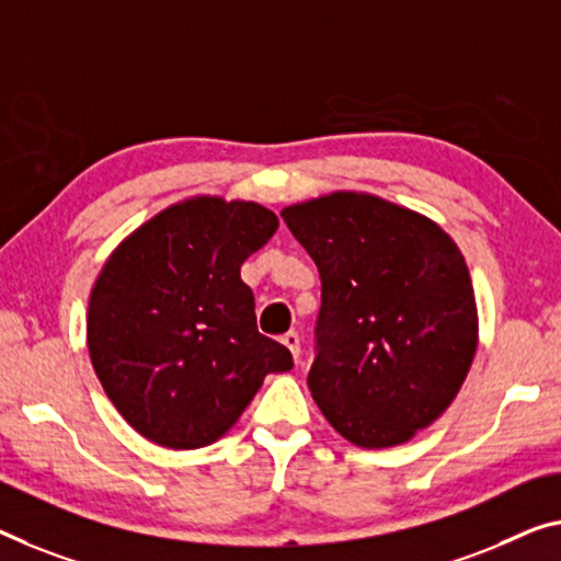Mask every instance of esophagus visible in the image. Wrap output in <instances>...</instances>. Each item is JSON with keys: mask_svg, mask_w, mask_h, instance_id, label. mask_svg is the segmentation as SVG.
<instances>
[{"mask_svg": "<svg viewBox=\"0 0 561 561\" xmlns=\"http://www.w3.org/2000/svg\"><path fill=\"white\" fill-rule=\"evenodd\" d=\"M280 343L293 353V358H298V353H300V339H298L296 331H288V333L280 339Z\"/></svg>", "mask_w": 561, "mask_h": 561, "instance_id": "esophagus-1", "label": "esophagus"}]
</instances>
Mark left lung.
I'll return each instance as SVG.
<instances>
[{
  "label": "left lung",
  "instance_id": "8db88e82",
  "mask_svg": "<svg viewBox=\"0 0 561 561\" xmlns=\"http://www.w3.org/2000/svg\"><path fill=\"white\" fill-rule=\"evenodd\" d=\"M280 215L323 286L310 396L360 449L411 442L451 407L479 346L459 245L426 215L360 191Z\"/></svg>",
  "mask_w": 561,
  "mask_h": 561
}]
</instances>
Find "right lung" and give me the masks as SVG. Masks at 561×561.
<instances>
[{
  "mask_svg": "<svg viewBox=\"0 0 561 561\" xmlns=\"http://www.w3.org/2000/svg\"><path fill=\"white\" fill-rule=\"evenodd\" d=\"M278 230L253 201L193 195L119 240L94 278L88 351L137 434L201 449L228 434L290 351L255 329L240 265Z\"/></svg>",
  "mask_w": 561,
  "mask_h": 561,
  "instance_id": "obj_1",
  "label": "right lung"
}]
</instances>
